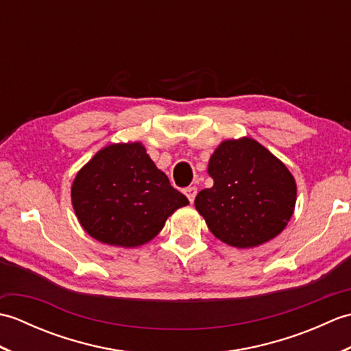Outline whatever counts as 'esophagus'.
Returning a JSON list of instances; mask_svg holds the SVG:
<instances>
[{
    "label": "esophagus",
    "instance_id": "obj_1",
    "mask_svg": "<svg viewBox=\"0 0 351 351\" xmlns=\"http://www.w3.org/2000/svg\"><path fill=\"white\" fill-rule=\"evenodd\" d=\"M196 193H197V189L195 187V185H191V187L185 189V195H187V197H189V200H190L191 204H193V200H195V197H196Z\"/></svg>",
    "mask_w": 351,
    "mask_h": 351
}]
</instances>
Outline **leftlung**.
<instances>
[{
  "mask_svg": "<svg viewBox=\"0 0 351 351\" xmlns=\"http://www.w3.org/2000/svg\"><path fill=\"white\" fill-rule=\"evenodd\" d=\"M208 173L214 184L197 193L195 206L219 240L240 249L255 247L287 226L295 205V181L258 141H223Z\"/></svg>",
  "mask_w": 351,
  "mask_h": 351,
  "instance_id": "1",
  "label": "left lung"
}]
</instances>
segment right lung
Segmentation results:
<instances>
[{
    "mask_svg": "<svg viewBox=\"0 0 351 351\" xmlns=\"http://www.w3.org/2000/svg\"><path fill=\"white\" fill-rule=\"evenodd\" d=\"M72 204L96 240L137 247L160 232L169 215L189 204L156 169L140 143L111 145L78 171Z\"/></svg>",
    "mask_w": 351,
    "mask_h": 351,
    "instance_id": "right-lung-1",
    "label": "right lung"
}]
</instances>
